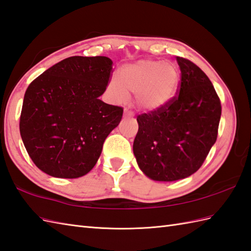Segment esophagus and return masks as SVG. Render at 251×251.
I'll use <instances>...</instances> for the list:
<instances>
[{
  "label": "esophagus",
  "instance_id": "34e87169",
  "mask_svg": "<svg viewBox=\"0 0 251 251\" xmlns=\"http://www.w3.org/2000/svg\"><path fill=\"white\" fill-rule=\"evenodd\" d=\"M124 116H126V118H132L133 113L130 111V110L125 109V110H124Z\"/></svg>",
  "mask_w": 251,
  "mask_h": 251
}]
</instances>
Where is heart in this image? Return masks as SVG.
<instances>
[{
    "instance_id": "b5f03b06",
    "label": "heart",
    "mask_w": 251,
    "mask_h": 251,
    "mask_svg": "<svg viewBox=\"0 0 251 251\" xmlns=\"http://www.w3.org/2000/svg\"><path fill=\"white\" fill-rule=\"evenodd\" d=\"M120 78L113 77L110 81V90L115 100L124 102L128 93H132L138 108L154 111L174 95L179 73L171 62L141 60L122 67Z\"/></svg>"
}]
</instances>
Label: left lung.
<instances>
[{"label": "left lung", "instance_id": "1", "mask_svg": "<svg viewBox=\"0 0 251 251\" xmlns=\"http://www.w3.org/2000/svg\"><path fill=\"white\" fill-rule=\"evenodd\" d=\"M178 94L159 109L137 118L133 155L151 179L172 182L199 170L216 142L220 99L207 75L196 64L176 56Z\"/></svg>", "mask_w": 251, "mask_h": 251}]
</instances>
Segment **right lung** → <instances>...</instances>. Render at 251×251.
I'll return each mask as SVG.
<instances>
[{"instance_id": "obj_1", "label": "right lung", "mask_w": 251, "mask_h": 251, "mask_svg": "<svg viewBox=\"0 0 251 251\" xmlns=\"http://www.w3.org/2000/svg\"><path fill=\"white\" fill-rule=\"evenodd\" d=\"M113 62L107 56H71L28 85L20 135L38 169L53 177L89 173L104 140L120 124L123 108L103 102Z\"/></svg>"}]
</instances>
